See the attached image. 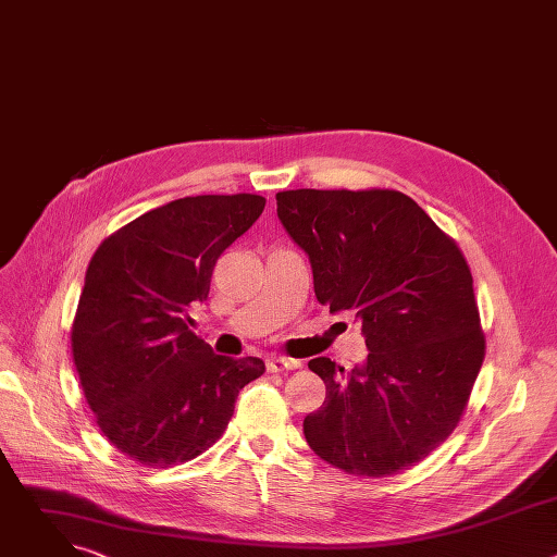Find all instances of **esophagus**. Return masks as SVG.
Masks as SVG:
<instances>
[{"mask_svg": "<svg viewBox=\"0 0 557 557\" xmlns=\"http://www.w3.org/2000/svg\"><path fill=\"white\" fill-rule=\"evenodd\" d=\"M299 368V361L297 359H288V357H271L267 361V370L269 372H288V370H295Z\"/></svg>", "mask_w": 557, "mask_h": 557, "instance_id": "obj_1", "label": "esophagus"}]
</instances>
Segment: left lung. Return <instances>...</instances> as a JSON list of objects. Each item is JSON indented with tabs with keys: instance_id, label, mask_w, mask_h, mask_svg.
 <instances>
[{
	"instance_id": "1",
	"label": "left lung",
	"mask_w": 557,
	"mask_h": 557,
	"mask_svg": "<svg viewBox=\"0 0 557 557\" xmlns=\"http://www.w3.org/2000/svg\"><path fill=\"white\" fill-rule=\"evenodd\" d=\"M275 200L310 260L317 301L352 310L370 350L350 372L329 357L308 361L326 399L304 419L306 443L348 473L410 469L454 432L485 359L460 249L394 189H290Z\"/></svg>"
}]
</instances>
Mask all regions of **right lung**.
Returning <instances> with one entry per match:
<instances>
[{
	"instance_id": "right-lung-1",
	"label": "right lung",
	"mask_w": 557,
	"mask_h": 557,
	"mask_svg": "<svg viewBox=\"0 0 557 557\" xmlns=\"http://www.w3.org/2000/svg\"><path fill=\"white\" fill-rule=\"evenodd\" d=\"M256 194L187 196L101 243L72 324V359L103 436L132 460L172 467L226 430L258 357L213 355L189 331L220 253L264 211Z\"/></svg>"
}]
</instances>
